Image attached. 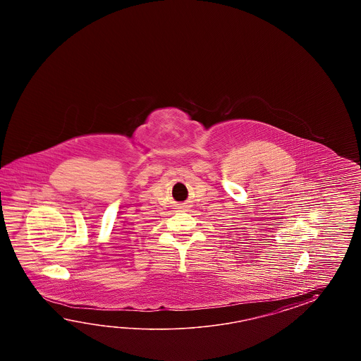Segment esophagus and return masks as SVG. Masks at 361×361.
<instances>
[{
	"label": "esophagus",
	"instance_id": "obj_1",
	"mask_svg": "<svg viewBox=\"0 0 361 361\" xmlns=\"http://www.w3.org/2000/svg\"><path fill=\"white\" fill-rule=\"evenodd\" d=\"M180 209H184V207H180Z\"/></svg>",
	"mask_w": 361,
	"mask_h": 361
}]
</instances>
